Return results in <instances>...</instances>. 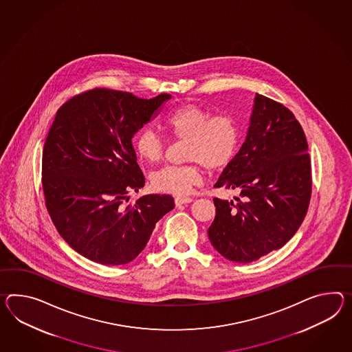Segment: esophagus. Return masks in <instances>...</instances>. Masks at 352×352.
<instances>
[{"mask_svg": "<svg viewBox=\"0 0 352 352\" xmlns=\"http://www.w3.org/2000/svg\"><path fill=\"white\" fill-rule=\"evenodd\" d=\"M193 201V198L190 197H175L174 198V202H175V205L177 206H180V205H184V204H190Z\"/></svg>", "mask_w": 352, "mask_h": 352, "instance_id": "1", "label": "esophagus"}]
</instances>
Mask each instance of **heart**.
I'll list each match as a JSON object with an SVG mask.
<instances>
[{"label":"heart","instance_id":"b5f03b06","mask_svg":"<svg viewBox=\"0 0 352 352\" xmlns=\"http://www.w3.org/2000/svg\"><path fill=\"white\" fill-rule=\"evenodd\" d=\"M160 123L172 138L186 141L184 159L190 163L165 166L153 173L151 186L155 190L187 195L201 184L204 166L210 172H221L238 154L241 129L232 113L211 114L196 104H183L166 113ZM133 147L138 157L147 163H159L165 155L163 138L150 127L138 132Z\"/></svg>","mask_w":352,"mask_h":352}]
</instances>
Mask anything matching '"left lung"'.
<instances>
[{"instance_id":"obj_1","label":"left lung","mask_w":352,"mask_h":352,"mask_svg":"<svg viewBox=\"0 0 352 352\" xmlns=\"http://www.w3.org/2000/svg\"><path fill=\"white\" fill-rule=\"evenodd\" d=\"M302 127L289 108L256 94L248 135L216 188L238 189V204L214 197L207 234L232 262L249 263L283 247L308 212L311 166Z\"/></svg>"}]
</instances>
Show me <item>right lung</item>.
I'll return each mask as SVG.
<instances>
[{
    "label": "right lung",
    "mask_w": 352,
    "mask_h": 352,
    "mask_svg": "<svg viewBox=\"0 0 352 352\" xmlns=\"http://www.w3.org/2000/svg\"><path fill=\"white\" fill-rule=\"evenodd\" d=\"M169 98L94 87L56 113L42 157L44 202L60 236L90 261H133L155 223L174 208L170 195L129 202V192L145 184L131 138Z\"/></svg>",
    "instance_id": "add662e5"
}]
</instances>
